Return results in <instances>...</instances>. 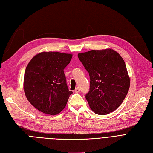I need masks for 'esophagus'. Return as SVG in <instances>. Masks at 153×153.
Listing matches in <instances>:
<instances>
[{
  "label": "esophagus",
  "mask_w": 153,
  "mask_h": 153,
  "mask_svg": "<svg viewBox=\"0 0 153 153\" xmlns=\"http://www.w3.org/2000/svg\"><path fill=\"white\" fill-rule=\"evenodd\" d=\"M80 91V89L79 87H77L76 89H75V92H76V93H78V92H79Z\"/></svg>",
  "instance_id": "34e87169"
}]
</instances>
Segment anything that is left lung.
Instances as JSON below:
<instances>
[{"mask_svg": "<svg viewBox=\"0 0 153 153\" xmlns=\"http://www.w3.org/2000/svg\"><path fill=\"white\" fill-rule=\"evenodd\" d=\"M90 78L85 95L91 110L98 115L114 112L126 98L130 85L124 60L112 49L90 50L78 54Z\"/></svg>", "mask_w": 153, "mask_h": 153, "instance_id": "8db88e82", "label": "left lung"}]
</instances>
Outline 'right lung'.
I'll use <instances>...</instances> for the list:
<instances>
[{
	"instance_id": "right-lung-1",
	"label": "right lung",
	"mask_w": 153,
	"mask_h": 153,
	"mask_svg": "<svg viewBox=\"0 0 153 153\" xmlns=\"http://www.w3.org/2000/svg\"><path fill=\"white\" fill-rule=\"evenodd\" d=\"M71 58V54L42 52L27 65L24 80L25 94L40 112L54 115L66 106L73 92L68 89L64 69Z\"/></svg>"
}]
</instances>
